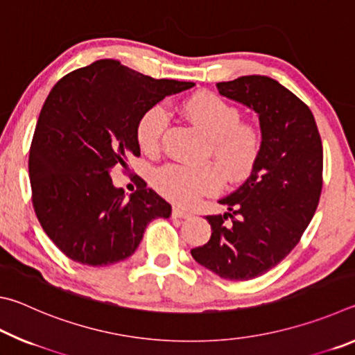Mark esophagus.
Returning <instances> with one entry per match:
<instances>
[{
  "instance_id": "1",
  "label": "esophagus",
  "mask_w": 355,
  "mask_h": 355,
  "mask_svg": "<svg viewBox=\"0 0 355 355\" xmlns=\"http://www.w3.org/2000/svg\"><path fill=\"white\" fill-rule=\"evenodd\" d=\"M172 218H178V219H188V218H191V213L184 211V209L178 208V207H173V209H172Z\"/></svg>"
}]
</instances>
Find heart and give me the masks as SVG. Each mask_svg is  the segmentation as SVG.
Here are the masks:
<instances>
[{"label": "heart", "instance_id": "heart-1", "mask_svg": "<svg viewBox=\"0 0 355 355\" xmlns=\"http://www.w3.org/2000/svg\"><path fill=\"white\" fill-rule=\"evenodd\" d=\"M182 110L188 120L209 137L208 155L218 167L166 164L155 172L153 184L167 200L189 207L203 196L219 192L222 177L230 184L248 180L260 161L263 137L254 123L243 122L241 111L235 105L218 94H194L183 101ZM167 123L169 116L159 105L150 106L141 114L135 137L144 153H158Z\"/></svg>", "mask_w": 355, "mask_h": 355}]
</instances>
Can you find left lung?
<instances>
[{"label":"left lung","mask_w":355,"mask_h":355,"mask_svg":"<svg viewBox=\"0 0 355 355\" xmlns=\"http://www.w3.org/2000/svg\"><path fill=\"white\" fill-rule=\"evenodd\" d=\"M220 95L258 114L263 150L243 186L207 216L211 238L191 250L228 280H250L284 260L302 238L322 189V142L310 107L272 78L249 75L216 84Z\"/></svg>","instance_id":"1"}]
</instances>
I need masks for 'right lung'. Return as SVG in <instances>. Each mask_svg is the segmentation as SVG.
<instances>
[{
    "instance_id": "right-lung-1",
    "label": "right lung",
    "mask_w": 355,
    "mask_h": 355,
    "mask_svg": "<svg viewBox=\"0 0 355 355\" xmlns=\"http://www.w3.org/2000/svg\"><path fill=\"white\" fill-rule=\"evenodd\" d=\"M192 86L101 59L70 71L48 94L29 148L33 207L70 260L94 268L123 261L150 220L169 218L172 207L141 177L127 199L110 173L141 155L135 137L141 114Z\"/></svg>"
}]
</instances>
